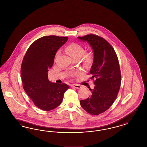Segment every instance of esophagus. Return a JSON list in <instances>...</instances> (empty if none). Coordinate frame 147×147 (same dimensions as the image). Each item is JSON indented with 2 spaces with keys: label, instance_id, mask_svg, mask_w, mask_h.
I'll return each instance as SVG.
<instances>
[{
  "label": "esophagus",
  "instance_id": "34e87169",
  "mask_svg": "<svg viewBox=\"0 0 147 147\" xmlns=\"http://www.w3.org/2000/svg\"><path fill=\"white\" fill-rule=\"evenodd\" d=\"M71 87L73 88H76V89H80L81 88V86L80 85H77V84H72L71 85Z\"/></svg>",
  "mask_w": 147,
  "mask_h": 147
}]
</instances>
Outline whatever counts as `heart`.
I'll return each instance as SVG.
<instances>
[{
    "mask_svg": "<svg viewBox=\"0 0 147 147\" xmlns=\"http://www.w3.org/2000/svg\"><path fill=\"white\" fill-rule=\"evenodd\" d=\"M66 51L68 54L73 59H80L85 53V49L81 45L73 43L68 45L66 48ZM59 52H58V54ZM92 61V56L89 54H86L83 58V62L85 66H89ZM77 73H72L71 76H74Z\"/></svg>",
    "mask_w": 147,
    "mask_h": 147,
    "instance_id": "b5f03b06",
    "label": "heart"
}]
</instances>
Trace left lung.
<instances>
[{
  "instance_id": "obj_1",
  "label": "left lung",
  "mask_w": 147,
  "mask_h": 147,
  "mask_svg": "<svg viewBox=\"0 0 147 147\" xmlns=\"http://www.w3.org/2000/svg\"><path fill=\"white\" fill-rule=\"evenodd\" d=\"M87 42L94 52L90 79L95 85L89 98L80 101V105L90 114L97 115L107 111L117 97L120 88L121 74L119 60L113 47L102 37L93 34L78 36Z\"/></svg>"
}]
</instances>
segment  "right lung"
I'll use <instances>...</instances> for the list:
<instances>
[{
	"label": "right lung",
	"instance_id": "1",
	"mask_svg": "<svg viewBox=\"0 0 147 147\" xmlns=\"http://www.w3.org/2000/svg\"><path fill=\"white\" fill-rule=\"evenodd\" d=\"M68 38L45 36L36 40L22 60L21 76L23 88L36 106L49 111L58 107L69 87L66 84L51 82L48 71L53 65L57 51Z\"/></svg>",
	"mask_w": 147,
	"mask_h": 147
}]
</instances>
